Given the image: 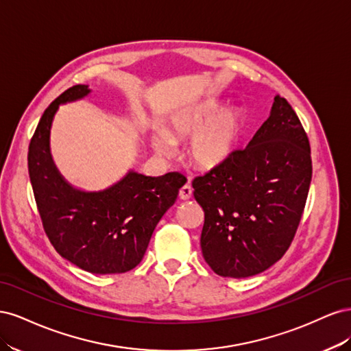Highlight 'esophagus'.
<instances>
[{"label": "esophagus", "mask_w": 351, "mask_h": 351, "mask_svg": "<svg viewBox=\"0 0 351 351\" xmlns=\"http://www.w3.org/2000/svg\"><path fill=\"white\" fill-rule=\"evenodd\" d=\"M192 186L190 184H184L182 189H180V193H178V196H180V199H183V200H187V199H190L192 197Z\"/></svg>", "instance_id": "34e87169"}]
</instances>
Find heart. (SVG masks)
Masks as SVG:
<instances>
[{
	"label": "heart",
	"mask_w": 351,
	"mask_h": 351,
	"mask_svg": "<svg viewBox=\"0 0 351 351\" xmlns=\"http://www.w3.org/2000/svg\"><path fill=\"white\" fill-rule=\"evenodd\" d=\"M246 132V119L237 108L221 110L217 101H202L176 115L167 133L154 137L158 152L169 154L173 142L192 141L190 156L202 169H217L236 155Z\"/></svg>",
	"instance_id": "b5f03b06"
}]
</instances>
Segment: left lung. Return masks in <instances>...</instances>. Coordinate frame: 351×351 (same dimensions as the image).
<instances>
[{"mask_svg": "<svg viewBox=\"0 0 351 351\" xmlns=\"http://www.w3.org/2000/svg\"><path fill=\"white\" fill-rule=\"evenodd\" d=\"M311 180L307 134L291 105L275 97L247 147L192 183L205 212L202 254L212 271L246 278L280 261L300 224Z\"/></svg>", "mask_w": 351, "mask_h": 351, "instance_id": "1", "label": "left lung"}]
</instances>
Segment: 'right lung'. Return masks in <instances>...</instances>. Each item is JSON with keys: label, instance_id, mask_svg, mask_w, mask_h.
I'll use <instances>...</instances> for the list:
<instances>
[{"label": "right lung", "instance_id": "1", "mask_svg": "<svg viewBox=\"0 0 351 351\" xmlns=\"http://www.w3.org/2000/svg\"><path fill=\"white\" fill-rule=\"evenodd\" d=\"M89 92L86 84H76L45 110L29 145V177L45 234L61 256L92 274H123L141 263L156 224L174 205L186 177L129 171L102 192L71 187L52 162L51 123L60 104Z\"/></svg>", "mask_w": 351, "mask_h": 351}]
</instances>
